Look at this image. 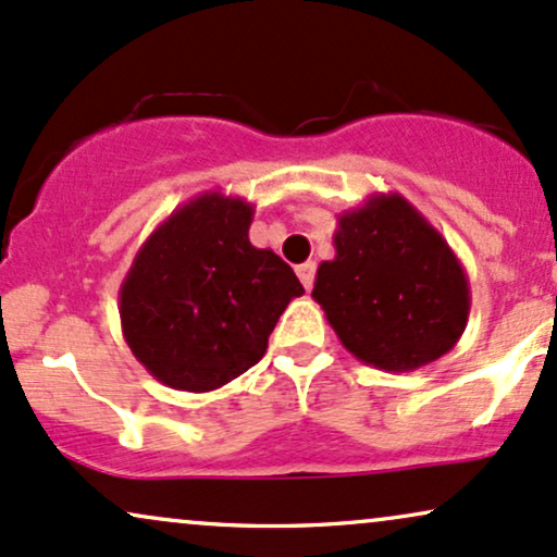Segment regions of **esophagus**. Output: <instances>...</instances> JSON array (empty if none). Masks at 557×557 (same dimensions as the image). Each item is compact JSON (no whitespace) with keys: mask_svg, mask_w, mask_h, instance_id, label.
<instances>
[{"mask_svg":"<svg viewBox=\"0 0 557 557\" xmlns=\"http://www.w3.org/2000/svg\"><path fill=\"white\" fill-rule=\"evenodd\" d=\"M314 265L312 260H307V263H301V265H297V276H299V281H301V286H305V289H312V284H314Z\"/></svg>","mask_w":557,"mask_h":557,"instance_id":"esophagus-1","label":"esophagus"}]
</instances>
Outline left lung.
<instances>
[{
    "label": "left lung",
    "mask_w": 557,
    "mask_h": 557,
    "mask_svg": "<svg viewBox=\"0 0 557 557\" xmlns=\"http://www.w3.org/2000/svg\"><path fill=\"white\" fill-rule=\"evenodd\" d=\"M333 245L312 299L348 354L384 372H413L457 346L470 318L468 273L408 198L372 194L343 211Z\"/></svg>",
    "instance_id": "1"
}]
</instances>
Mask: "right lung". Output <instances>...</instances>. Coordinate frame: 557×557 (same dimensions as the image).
<instances>
[{
  "label": "right lung",
  "mask_w": 557,
  "mask_h": 557,
  "mask_svg": "<svg viewBox=\"0 0 557 557\" xmlns=\"http://www.w3.org/2000/svg\"><path fill=\"white\" fill-rule=\"evenodd\" d=\"M256 206L206 190L139 247L119 292L121 331L154 380L211 393L263 359L268 335L305 286L250 243Z\"/></svg>",
  "instance_id": "add662e5"
}]
</instances>
